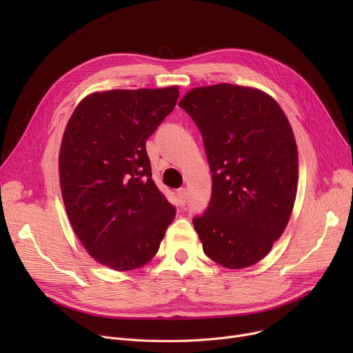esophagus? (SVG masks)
I'll use <instances>...</instances> for the list:
<instances>
[{"label": "esophagus", "instance_id": "obj_1", "mask_svg": "<svg viewBox=\"0 0 353 353\" xmlns=\"http://www.w3.org/2000/svg\"><path fill=\"white\" fill-rule=\"evenodd\" d=\"M177 197H179L180 205L184 206V205H186V203H188V190L184 189V188L179 189V190H177Z\"/></svg>", "mask_w": 353, "mask_h": 353}]
</instances>
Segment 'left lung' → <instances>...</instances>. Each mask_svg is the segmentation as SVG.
<instances>
[{
  "mask_svg": "<svg viewBox=\"0 0 353 353\" xmlns=\"http://www.w3.org/2000/svg\"><path fill=\"white\" fill-rule=\"evenodd\" d=\"M199 127L212 197L193 217L203 250L242 269L263 259L288 225L298 186V147L283 110L261 90L216 84L179 103Z\"/></svg>",
  "mask_w": 353,
  "mask_h": 353,
  "instance_id": "left-lung-1",
  "label": "left lung"
}]
</instances>
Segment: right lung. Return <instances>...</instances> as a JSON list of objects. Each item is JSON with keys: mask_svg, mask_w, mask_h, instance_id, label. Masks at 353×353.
<instances>
[{"mask_svg": "<svg viewBox=\"0 0 353 353\" xmlns=\"http://www.w3.org/2000/svg\"><path fill=\"white\" fill-rule=\"evenodd\" d=\"M177 99L179 87L92 92L68 120L59 159L64 206L81 243L104 266L145 265L176 216L152 179L145 140Z\"/></svg>", "mask_w": 353, "mask_h": 353, "instance_id": "1", "label": "right lung"}]
</instances>
